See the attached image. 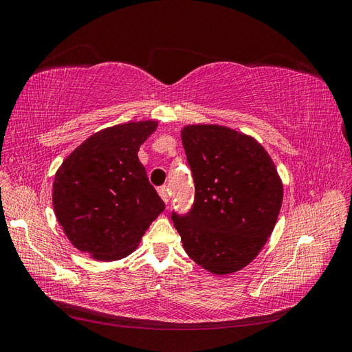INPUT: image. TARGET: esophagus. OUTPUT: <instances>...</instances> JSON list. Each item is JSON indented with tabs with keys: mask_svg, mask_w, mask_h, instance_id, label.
Segmentation results:
<instances>
[{
	"mask_svg": "<svg viewBox=\"0 0 352 352\" xmlns=\"http://www.w3.org/2000/svg\"><path fill=\"white\" fill-rule=\"evenodd\" d=\"M158 195L162 197V199L166 202V204L170 201V192H168V188L167 186H160L158 188Z\"/></svg>",
	"mask_w": 352,
	"mask_h": 352,
	"instance_id": "1",
	"label": "esophagus"
}]
</instances>
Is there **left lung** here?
Returning a JSON list of instances; mask_svg holds the SVG:
<instances>
[{
	"label": "left lung",
	"instance_id": "obj_1",
	"mask_svg": "<svg viewBox=\"0 0 352 352\" xmlns=\"http://www.w3.org/2000/svg\"><path fill=\"white\" fill-rule=\"evenodd\" d=\"M195 184L186 214L172 211L186 254L214 274L245 267L264 247L278 221L282 182L264 148L219 124L182 129Z\"/></svg>",
	"mask_w": 352,
	"mask_h": 352
}]
</instances>
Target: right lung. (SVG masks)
Returning <instances> with one entry per match:
<instances>
[{"label":"right lung","instance_id":"right-lung-1","mask_svg":"<svg viewBox=\"0 0 352 352\" xmlns=\"http://www.w3.org/2000/svg\"><path fill=\"white\" fill-rule=\"evenodd\" d=\"M157 122L107 127L80 144L56 173L52 204L74 248L101 261L124 258L164 210L138 158Z\"/></svg>","mask_w":352,"mask_h":352}]
</instances>
